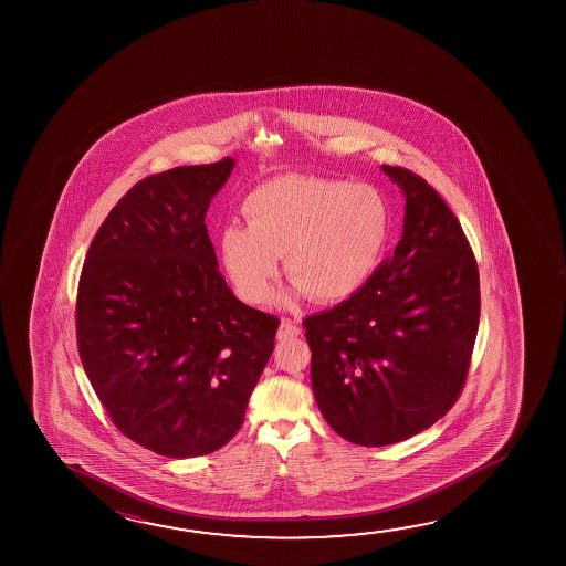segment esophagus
Instances as JSON below:
<instances>
[{
    "label": "esophagus",
    "instance_id": "1",
    "mask_svg": "<svg viewBox=\"0 0 566 566\" xmlns=\"http://www.w3.org/2000/svg\"><path fill=\"white\" fill-rule=\"evenodd\" d=\"M302 334V327L292 322V319H282L279 327V339H287V337H296Z\"/></svg>",
    "mask_w": 566,
    "mask_h": 566
}]
</instances>
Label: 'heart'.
Instances as JSON below:
<instances>
[{"mask_svg":"<svg viewBox=\"0 0 566 566\" xmlns=\"http://www.w3.org/2000/svg\"><path fill=\"white\" fill-rule=\"evenodd\" d=\"M247 224L221 234V259L234 292L249 304L269 296L279 279L280 256L297 294L335 304L371 279L387 247L390 211L369 184L315 176H284L252 191L244 201Z\"/></svg>","mask_w":566,"mask_h":566,"instance_id":"b5f03b06","label":"heart"}]
</instances>
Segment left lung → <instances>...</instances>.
<instances>
[{
	"mask_svg": "<svg viewBox=\"0 0 566 566\" xmlns=\"http://www.w3.org/2000/svg\"><path fill=\"white\" fill-rule=\"evenodd\" d=\"M380 169L407 199L402 239L359 292L304 319L317 407L359 446L402 442L454 407L480 324L462 224L422 177Z\"/></svg>",
	"mask_w": 566,
	"mask_h": 566,
	"instance_id": "left-lung-1",
	"label": "left lung"
}]
</instances>
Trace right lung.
Instances as JSON below:
<instances>
[{"mask_svg": "<svg viewBox=\"0 0 566 566\" xmlns=\"http://www.w3.org/2000/svg\"><path fill=\"white\" fill-rule=\"evenodd\" d=\"M234 159L174 167L122 197L86 252L76 342L86 377L122 434L195 458L242 427L279 317L227 286L205 213Z\"/></svg>", "mask_w": 566, "mask_h": 566, "instance_id": "1", "label": "right lung"}]
</instances>
